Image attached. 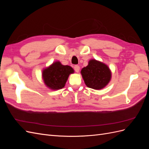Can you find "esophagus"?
I'll use <instances>...</instances> for the list:
<instances>
[{
	"label": "esophagus",
	"mask_w": 149,
	"mask_h": 149,
	"mask_svg": "<svg viewBox=\"0 0 149 149\" xmlns=\"http://www.w3.org/2000/svg\"><path fill=\"white\" fill-rule=\"evenodd\" d=\"M79 69H80V68H79V66H78V65H75L74 66V70L76 72V73H78L79 71Z\"/></svg>",
	"instance_id": "1"
}]
</instances>
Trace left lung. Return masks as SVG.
Segmentation results:
<instances>
[{
    "mask_svg": "<svg viewBox=\"0 0 149 149\" xmlns=\"http://www.w3.org/2000/svg\"><path fill=\"white\" fill-rule=\"evenodd\" d=\"M84 81L88 88L101 89L109 83L111 72L106 64L96 60H89L87 66L81 71Z\"/></svg>",
    "mask_w": 149,
    "mask_h": 149,
    "instance_id": "left-lung-1",
    "label": "left lung"
}]
</instances>
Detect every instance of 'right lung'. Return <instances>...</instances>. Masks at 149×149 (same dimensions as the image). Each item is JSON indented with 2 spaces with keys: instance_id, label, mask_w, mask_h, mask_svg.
Here are the masks:
<instances>
[{
  "instance_id": "obj_1",
  "label": "right lung",
  "mask_w": 149,
  "mask_h": 149,
  "mask_svg": "<svg viewBox=\"0 0 149 149\" xmlns=\"http://www.w3.org/2000/svg\"><path fill=\"white\" fill-rule=\"evenodd\" d=\"M73 73L74 70L71 66L56 61L43 70L42 78L48 88L57 90L65 87L69 75Z\"/></svg>"
}]
</instances>
